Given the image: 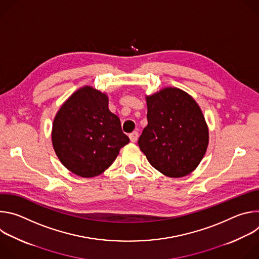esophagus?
<instances>
[{
  "label": "esophagus",
  "mask_w": 259,
  "mask_h": 259,
  "mask_svg": "<svg viewBox=\"0 0 259 259\" xmlns=\"http://www.w3.org/2000/svg\"><path fill=\"white\" fill-rule=\"evenodd\" d=\"M129 138H130V140H131L132 142L137 141V139H138V132H137V131H133L132 133L129 134Z\"/></svg>",
  "instance_id": "34e87169"
}]
</instances>
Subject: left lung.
Masks as SVG:
<instances>
[{"label": "left lung", "mask_w": 259, "mask_h": 259, "mask_svg": "<svg viewBox=\"0 0 259 259\" xmlns=\"http://www.w3.org/2000/svg\"><path fill=\"white\" fill-rule=\"evenodd\" d=\"M147 125L138 145L162 174L179 178L192 173L207 151L209 130L199 104L175 87L145 96Z\"/></svg>", "instance_id": "obj_1"}]
</instances>
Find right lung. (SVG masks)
Instances as JSON below:
<instances>
[{
	"label": "right lung",
	"mask_w": 259,
	"mask_h": 259,
	"mask_svg": "<svg viewBox=\"0 0 259 259\" xmlns=\"http://www.w3.org/2000/svg\"><path fill=\"white\" fill-rule=\"evenodd\" d=\"M52 145L62 165L81 177L104 172L129 137L118 116L108 109L106 93L84 86L60 106L53 120Z\"/></svg>",
	"instance_id": "obj_1"
}]
</instances>
